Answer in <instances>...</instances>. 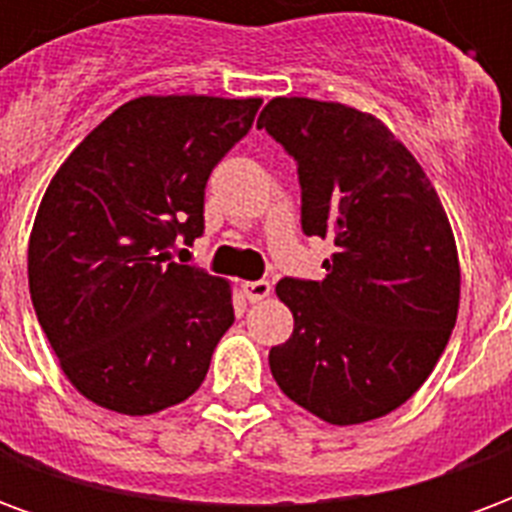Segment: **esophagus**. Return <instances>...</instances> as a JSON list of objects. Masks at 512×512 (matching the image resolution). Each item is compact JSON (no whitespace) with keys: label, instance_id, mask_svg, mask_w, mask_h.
Wrapping results in <instances>:
<instances>
[{"label":"esophagus","instance_id":"obj_1","mask_svg":"<svg viewBox=\"0 0 512 512\" xmlns=\"http://www.w3.org/2000/svg\"><path fill=\"white\" fill-rule=\"evenodd\" d=\"M244 293L249 301H263L271 296V282L266 279H255V282H244Z\"/></svg>","mask_w":512,"mask_h":512}]
</instances>
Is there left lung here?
Masks as SVG:
<instances>
[{
    "mask_svg": "<svg viewBox=\"0 0 512 512\" xmlns=\"http://www.w3.org/2000/svg\"><path fill=\"white\" fill-rule=\"evenodd\" d=\"M257 128L299 164L304 233L337 246L323 279L277 285L293 334L271 348V376L323 422L384 417L425 384L458 318L444 205L408 147L354 106L271 98Z\"/></svg>",
    "mask_w": 512,
    "mask_h": 512,
    "instance_id": "1",
    "label": "left lung"
}]
</instances>
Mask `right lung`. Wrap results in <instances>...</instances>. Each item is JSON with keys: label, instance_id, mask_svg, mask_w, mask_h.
<instances>
[{"label": "right lung", "instance_id": "right-lung-1", "mask_svg": "<svg viewBox=\"0 0 512 512\" xmlns=\"http://www.w3.org/2000/svg\"><path fill=\"white\" fill-rule=\"evenodd\" d=\"M260 98L142 95L93 128L40 200L29 293L65 378L95 406L147 417L191 397L233 326V288L172 260L202 235L211 169Z\"/></svg>", "mask_w": 512, "mask_h": 512}]
</instances>
